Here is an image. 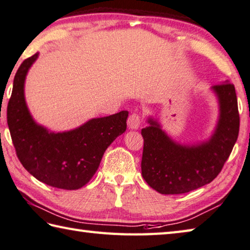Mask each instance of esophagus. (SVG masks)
I'll return each mask as SVG.
<instances>
[{
    "label": "esophagus",
    "mask_w": 250,
    "mask_h": 250,
    "mask_svg": "<svg viewBox=\"0 0 250 250\" xmlns=\"http://www.w3.org/2000/svg\"><path fill=\"white\" fill-rule=\"evenodd\" d=\"M127 125L130 129H137L139 127V125H141V116L136 113H133L132 115L128 117Z\"/></svg>",
    "instance_id": "esophagus-1"
}]
</instances>
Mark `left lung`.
Wrapping results in <instances>:
<instances>
[{
	"label": "left lung",
	"instance_id": "obj_1",
	"mask_svg": "<svg viewBox=\"0 0 250 250\" xmlns=\"http://www.w3.org/2000/svg\"><path fill=\"white\" fill-rule=\"evenodd\" d=\"M218 102L217 124L208 141L191 145L174 142L158 120L148 117L142 129V174L161 194H181L208 185L217 177L238 137L239 114L235 86L229 81L211 87Z\"/></svg>",
	"mask_w": 250,
	"mask_h": 250
}]
</instances>
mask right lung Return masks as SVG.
Here are the masks:
<instances>
[{"label": "right lung", "instance_id": "obj_1", "mask_svg": "<svg viewBox=\"0 0 250 250\" xmlns=\"http://www.w3.org/2000/svg\"><path fill=\"white\" fill-rule=\"evenodd\" d=\"M38 52L23 61L14 77L7 125L21 164L41 182L78 190L94 176L107 147L126 130L128 112L92 118L68 132L54 133L37 124L25 101V79Z\"/></svg>", "mask_w": 250, "mask_h": 250}]
</instances>
